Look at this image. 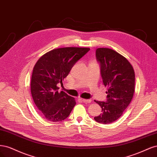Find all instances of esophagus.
<instances>
[{"label":"esophagus","mask_w":157,"mask_h":157,"mask_svg":"<svg viewBox=\"0 0 157 157\" xmlns=\"http://www.w3.org/2000/svg\"><path fill=\"white\" fill-rule=\"evenodd\" d=\"M81 99L82 100V101L84 103H86V104L91 102V100H90V99H83V98H81Z\"/></svg>","instance_id":"1"}]
</instances>
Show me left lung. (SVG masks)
Listing matches in <instances>:
<instances>
[{"label": "left lung", "instance_id": "obj_1", "mask_svg": "<svg viewBox=\"0 0 157 157\" xmlns=\"http://www.w3.org/2000/svg\"><path fill=\"white\" fill-rule=\"evenodd\" d=\"M97 59L100 63L101 75L107 101L94 100L102 108V113L94 120L102 124L112 123L122 115L133 98L135 74L132 64L122 55L109 48H98Z\"/></svg>", "mask_w": 157, "mask_h": 157}]
</instances>
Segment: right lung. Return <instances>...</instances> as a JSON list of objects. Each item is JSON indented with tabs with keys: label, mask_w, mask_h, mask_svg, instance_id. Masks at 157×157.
<instances>
[{
	"label": "right lung",
	"mask_w": 157,
	"mask_h": 157,
	"mask_svg": "<svg viewBox=\"0 0 157 157\" xmlns=\"http://www.w3.org/2000/svg\"><path fill=\"white\" fill-rule=\"evenodd\" d=\"M90 50L88 48H57L45 53L35 64L31 77V90L35 105L42 117L59 122L68 117L76 104L74 97L59 92L74 64Z\"/></svg>",
	"instance_id": "1"
}]
</instances>
